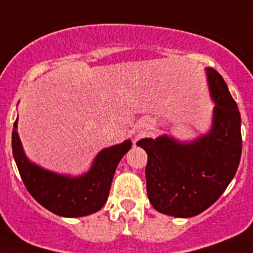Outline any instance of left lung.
I'll list each match as a JSON object with an SVG mask.
<instances>
[{"label": "left lung", "instance_id": "obj_1", "mask_svg": "<svg viewBox=\"0 0 253 253\" xmlns=\"http://www.w3.org/2000/svg\"><path fill=\"white\" fill-rule=\"evenodd\" d=\"M215 101L209 133L182 143L167 135L136 143L148 154L146 192L154 209L175 217L198 215L220 198L239 166L241 113L224 78L207 68Z\"/></svg>", "mask_w": 253, "mask_h": 253}]
</instances>
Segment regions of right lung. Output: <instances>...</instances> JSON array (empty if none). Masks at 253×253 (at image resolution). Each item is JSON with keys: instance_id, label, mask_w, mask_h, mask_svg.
Masks as SVG:
<instances>
[{"instance_id": "1", "label": "right lung", "mask_w": 253, "mask_h": 253, "mask_svg": "<svg viewBox=\"0 0 253 253\" xmlns=\"http://www.w3.org/2000/svg\"><path fill=\"white\" fill-rule=\"evenodd\" d=\"M16 128L18 118L12 130V154L25 188L44 209L63 217L91 215L105 205L117 166L132 145L126 140L103 149L88 172L69 177L32 163L24 154Z\"/></svg>"}]
</instances>
